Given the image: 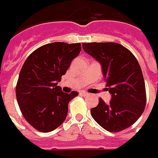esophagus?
<instances>
[{"mask_svg": "<svg viewBox=\"0 0 158 158\" xmlns=\"http://www.w3.org/2000/svg\"><path fill=\"white\" fill-rule=\"evenodd\" d=\"M81 94L82 95V96H88V93H87V92H81Z\"/></svg>", "mask_w": 158, "mask_h": 158, "instance_id": "1", "label": "esophagus"}]
</instances>
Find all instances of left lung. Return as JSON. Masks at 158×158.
Masks as SVG:
<instances>
[{
	"label": "left lung",
	"instance_id": "1",
	"mask_svg": "<svg viewBox=\"0 0 158 158\" xmlns=\"http://www.w3.org/2000/svg\"><path fill=\"white\" fill-rule=\"evenodd\" d=\"M88 54L101 65L107 90L111 99L106 103L101 98L92 108L93 118L109 132H119L130 127L145 110L146 94L144 77L134 54L116 42L83 43Z\"/></svg>",
	"mask_w": 158,
	"mask_h": 158
}]
</instances>
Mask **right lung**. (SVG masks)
<instances>
[{
    "label": "right lung",
    "instance_id": "obj_1",
    "mask_svg": "<svg viewBox=\"0 0 158 158\" xmlns=\"http://www.w3.org/2000/svg\"><path fill=\"white\" fill-rule=\"evenodd\" d=\"M81 49V43L52 42L35 50L23 63L17 100L23 117L36 130L48 133L65 120L68 104L78 93L65 94L58 82Z\"/></svg>",
    "mask_w": 158,
    "mask_h": 158
}]
</instances>
